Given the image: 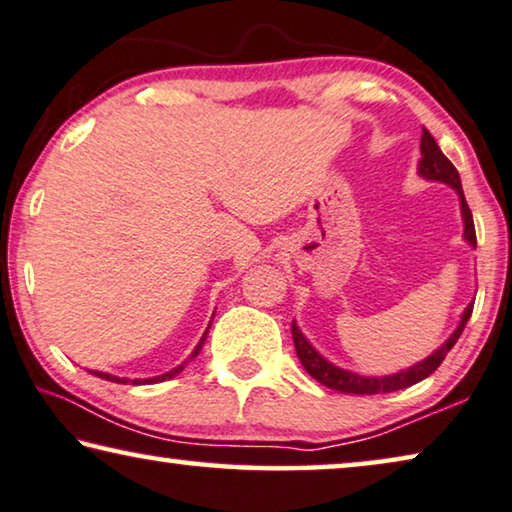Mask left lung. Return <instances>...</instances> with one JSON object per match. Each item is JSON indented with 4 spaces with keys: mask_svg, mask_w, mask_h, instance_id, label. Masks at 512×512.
I'll return each mask as SVG.
<instances>
[{
    "mask_svg": "<svg viewBox=\"0 0 512 512\" xmlns=\"http://www.w3.org/2000/svg\"><path fill=\"white\" fill-rule=\"evenodd\" d=\"M418 172H421L425 179L444 181V183H448V186H453L457 190V195H460V204H462L464 239H467L471 246H476L474 216H471L469 204H467V200H464L460 174H457L455 165L451 163V160L444 156V151L439 149L437 140H434L432 133L427 131V128H423V135H421V167H418ZM471 312H474V303L467 305L460 326H457L455 333L444 342V345L437 349V352H434L432 356H427L425 361L416 363L414 368L398 372V375H391V377H361V375H354V372L335 368V365H331L329 361H324V358L310 347V342L303 338V333L299 331V326H296L294 322H292V338H294L296 356H299L303 368L308 370V375L312 379H317L319 384H324L326 388H333V391H338V393H352V395L393 393V391H402V388H409V386L418 384V381L430 377L432 372L439 368L441 361L446 358V354L453 349L457 338L462 335L464 326H467L469 317H471Z\"/></svg>",
    "mask_w": 512,
    "mask_h": 512,
    "instance_id": "left-lung-1",
    "label": "left lung"
}]
</instances>
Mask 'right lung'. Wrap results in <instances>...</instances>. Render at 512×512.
Here are the masks:
<instances>
[{"label":"right lung","mask_w":512,"mask_h":512,"mask_svg":"<svg viewBox=\"0 0 512 512\" xmlns=\"http://www.w3.org/2000/svg\"><path fill=\"white\" fill-rule=\"evenodd\" d=\"M211 326V324H209ZM207 333H209V329H207ZM207 333L202 335V340L197 342V347H195V352L190 354V358H195L197 354H200V349H202V345H204V340H207ZM186 365V363H183ZM183 365H179V368H174V370H170V372H165V375H160V377H154V379H133V384H149V381H165V379H172V377H177L179 372L183 370ZM96 377H101V379H108V381H117V384H126L128 379H119V377H112V375H105V372H94Z\"/></svg>","instance_id":"1"}]
</instances>
